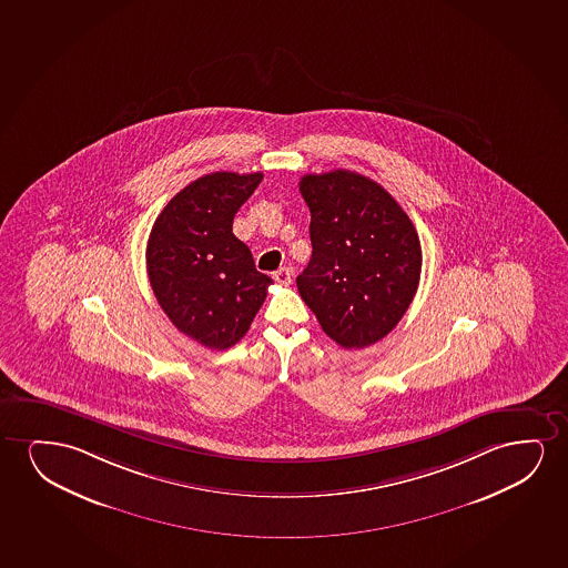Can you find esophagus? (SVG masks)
Returning <instances> with one entry per match:
<instances>
[{"label": "esophagus", "mask_w": 568, "mask_h": 568, "mask_svg": "<svg viewBox=\"0 0 568 568\" xmlns=\"http://www.w3.org/2000/svg\"><path fill=\"white\" fill-rule=\"evenodd\" d=\"M273 280H275V283H280V285H291V280H293V270H288V267H281V270L273 273Z\"/></svg>", "instance_id": "obj_1"}]
</instances>
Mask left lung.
<instances>
[{
	"label": "left lung",
	"instance_id": "left-lung-1",
	"mask_svg": "<svg viewBox=\"0 0 568 568\" xmlns=\"http://www.w3.org/2000/svg\"><path fill=\"white\" fill-rule=\"evenodd\" d=\"M312 257L296 287L320 326L345 349L381 342L419 287L420 242L412 219L374 180L351 171L306 174Z\"/></svg>",
	"mask_w": 568,
	"mask_h": 568
}]
</instances>
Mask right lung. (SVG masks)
Returning a JSON list of instances; mask_svg holds the SVG:
<instances>
[{
  "mask_svg": "<svg viewBox=\"0 0 568 568\" xmlns=\"http://www.w3.org/2000/svg\"><path fill=\"white\" fill-rule=\"evenodd\" d=\"M262 179V172L205 174L166 203L149 234L156 301L182 334L210 349L241 342L273 283L233 233L234 213Z\"/></svg>",
  "mask_w": 568,
  "mask_h": 568,
  "instance_id": "add662e5",
  "label": "right lung"
}]
</instances>
